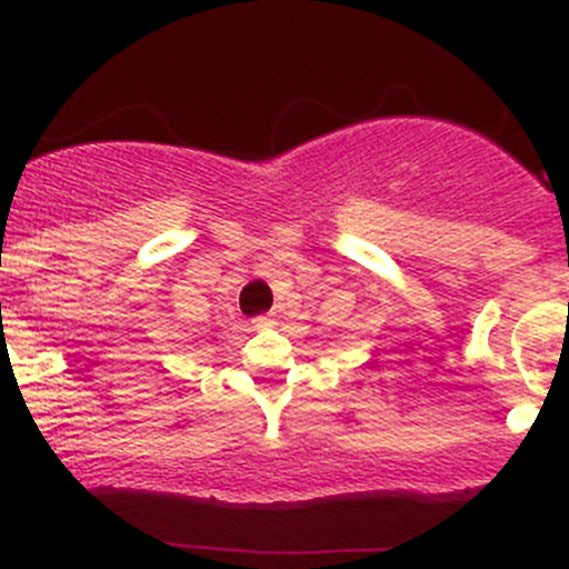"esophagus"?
Here are the masks:
<instances>
[{
    "mask_svg": "<svg viewBox=\"0 0 569 569\" xmlns=\"http://www.w3.org/2000/svg\"><path fill=\"white\" fill-rule=\"evenodd\" d=\"M252 328H256V330L274 328V317H269V313H263V317H256V319H252Z\"/></svg>",
    "mask_w": 569,
    "mask_h": 569,
    "instance_id": "obj_1",
    "label": "esophagus"
}]
</instances>
